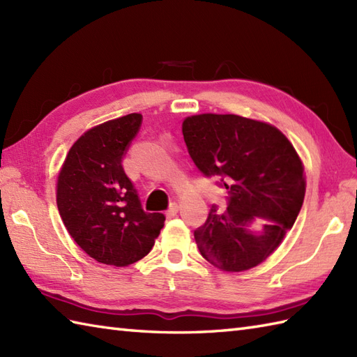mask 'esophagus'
I'll return each mask as SVG.
<instances>
[{
  "instance_id": "34e87169",
  "label": "esophagus",
  "mask_w": 357,
  "mask_h": 357,
  "mask_svg": "<svg viewBox=\"0 0 357 357\" xmlns=\"http://www.w3.org/2000/svg\"><path fill=\"white\" fill-rule=\"evenodd\" d=\"M179 211V204L178 202H173L172 206H170V208L165 211V215H167V218H173L174 215H176Z\"/></svg>"
}]
</instances>
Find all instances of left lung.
I'll list each match as a JSON object with an SVG mask.
<instances>
[{"instance_id": "left-lung-1", "label": "left lung", "mask_w": 357, "mask_h": 357, "mask_svg": "<svg viewBox=\"0 0 357 357\" xmlns=\"http://www.w3.org/2000/svg\"><path fill=\"white\" fill-rule=\"evenodd\" d=\"M188 153L206 176L227 188V208L211 207L195 230L206 261L247 271L282 244L305 196L304 164L278 127L239 115L201 113L183 121ZM259 218L266 222L255 229Z\"/></svg>"}]
</instances>
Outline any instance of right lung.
<instances>
[{
  "mask_svg": "<svg viewBox=\"0 0 357 357\" xmlns=\"http://www.w3.org/2000/svg\"><path fill=\"white\" fill-rule=\"evenodd\" d=\"M130 113L89 128L59 169L56 206L73 241L95 261L127 267L150 253L165 216L146 213L123 156L141 127Z\"/></svg>",
  "mask_w": 357,
  "mask_h": 357,
  "instance_id": "obj_1",
  "label": "right lung"
}]
</instances>
